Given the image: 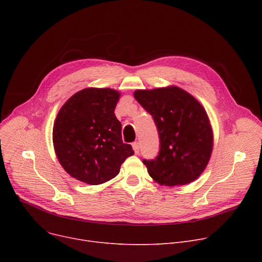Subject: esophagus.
Here are the masks:
<instances>
[{
  "instance_id": "esophagus-1",
  "label": "esophagus",
  "mask_w": 262,
  "mask_h": 262,
  "mask_svg": "<svg viewBox=\"0 0 262 262\" xmlns=\"http://www.w3.org/2000/svg\"><path fill=\"white\" fill-rule=\"evenodd\" d=\"M132 146H133V149H134V152H135L136 154H138V153H139V149H140L139 143H138V142H134V143L132 144Z\"/></svg>"
}]
</instances>
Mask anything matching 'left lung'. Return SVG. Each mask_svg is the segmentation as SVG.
<instances>
[{
  "label": "left lung",
  "mask_w": 262,
  "mask_h": 262,
  "mask_svg": "<svg viewBox=\"0 0 262 262\" xmlns=\"http://www.w3.org/2000/svg\"><path fill=\"white\" fill-rule=\"evenodd\" d=\"M135 99L154 118L160 139L158 156L143 160L159 185L184 186L207 167L213 147L210 120L201 103L176 86L136 90Z\"/></svg>",
  "instance_id": "left-lung-1"
}]
</instances>
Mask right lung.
Returning <instances> with one entry per match:
<instances>
[{
  "instance_id": "obj_1",
  "label": "right lung",
  "mask_w": 262,
  "mask_h": 262,
  "mask_svg": "<svg viewBox=\"0 0 262 262\" xmlns=\"http://www.w3.org/2000/svg\"><path fill=\"white\" fill-rule=\"evenodd\" d=\"M121 93L110 88H86L60 108L53 126L55 154L64 171L88 185L116 177L134 155L123 143L122 125L115 115Z\"/></svg>"
}]
</instances>
